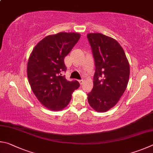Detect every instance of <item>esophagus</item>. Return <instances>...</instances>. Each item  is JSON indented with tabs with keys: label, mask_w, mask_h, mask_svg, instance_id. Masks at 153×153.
Wrapping results in <instances>:
<instances>
[{
	"label": "esophagus",
	"mask_w": 153,
	"mask_h": 153,
	"mask_svg": "<svg viewBox=\"0 0 153 153\" xmlns=\"http://www.w3.org/2000/svg\"><path fill=\"white\" fill-rule=\"evenodd\" d=\"M79 82H80V84H81V85H82V83H83V82H84V81H83V80H82V79H81V80H79Z\"/></svg>",
	"instance_id": "obj_1"
}]
</instances>
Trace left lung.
I'll return each mask as SVG.
<instances>
[{
	"label": "left lung",
	"instance_id": "8db88e82",
	"mask_svg": "<svg viewBox=\"0 0 153 153\" xmlns=\"http://www.w3.org/2000/svg\"><path fill=\"white\" fill-rule=\"evenodd\" d=\"M95 60L93 87L88 93L90 106L105 112L118 102L126 89L130 65L125 52L116 39L96 33L87 34Z\"/></svg>",
	"mask_w": 153,
	"mask_h": 153
}]
</instances>
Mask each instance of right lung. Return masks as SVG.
Returning a JSON list of instances; mask_svg holds the SVG:
<instances>
[{
    "mask_svg": "<svg viewBox=\"0 0 153 153\" xmlns=\"http://www.w3.org/2000/svg\"><path fill=\"white\" fill-rule=\"evenodd\" d=\"M81 35L61 32L46 36L29 56L27 77L32 91L43 105L60 111L68 105L72 93L80 86L77 81H67L64 59L78 42Z\"/></svg>",
    "mask_w": 153,
    "mask_h": 153,
    "instance_id": "1",
    "label": "right lung"
}]
</instances>
